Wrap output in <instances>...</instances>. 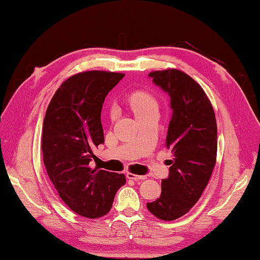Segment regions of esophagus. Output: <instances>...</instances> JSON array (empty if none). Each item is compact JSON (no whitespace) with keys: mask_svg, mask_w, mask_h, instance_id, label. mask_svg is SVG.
<instances>
[{"mask_svg":"<svg viewBox=\"0 0 260 260\" xmlns=\"http://www.w3.org/2000/svg\"><path fill=\"white\" fill-rule=\"evenodd\" d=\"M127 179H131V180H135V181H140V180H146L147 179V175H136L133 173H127L126 174Z\"/></svg>","mask_w":260,"mask_h":260,"instance_id":"34e87169","label":"esophagus"}]
</instances>
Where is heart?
I'll return each mask as SVG.
<instances>
[{"instance_id": "obj_1", "label": "heart", "mask_w": 260, "mask_h": 260, "mask_svg": "<svg viewBox=\"0 0 260 260\" xmlns=\"http://www.w3.org/2000/svg\"><path fill=\"white\" fill-rule=\"evenodd\" d=\"M128 103L135 117L150 111V110L157 109L156 100L146 91H135L128 98Z\"/></svg>"}]
</instances>
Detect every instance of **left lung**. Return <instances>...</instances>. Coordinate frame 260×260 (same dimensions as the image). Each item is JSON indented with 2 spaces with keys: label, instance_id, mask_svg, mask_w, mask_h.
<instances>
[{
  "label": "left lung",
  "instance_id": "1",
  "mask_svg": "<svg viewBox=\"0 0 260 260\" xmlns=\"http://www.w3.org/2000/svg\"><path fill=\"white\" fill-rule=\"evenodd\" d=\"M149 77L170 96L172 117L166 148L173 160L169 177L161 180L160 197L147 208L157 218L171 221L196 204L209 182L217 158V121L208 96L188 74L171 69Z\"/></svg>",
  "mask_w": 260,
  "mask_h": 260
}]
</instances>
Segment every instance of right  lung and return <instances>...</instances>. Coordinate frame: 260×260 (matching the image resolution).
<instances>
[{
	"label": "right lung",
	"instance_id": "obj_1",
	"mask_svg": "<svg viewBox=\"0 0 260 260\" xmlns=\"http://www.w3.org/2000/svg\"><path fill=\"white\" fill-rule=\"evenodd\" d=\"M124 76L87 71L70 77L52 96L43 120L47 173L64 203L86 218L107 214L118 189L126 183L124 174L89 167L93 149L104 143V100Z\"/></svg>",
	"mask_w": 260,
	"mask_h": 260
}]
</instances>
